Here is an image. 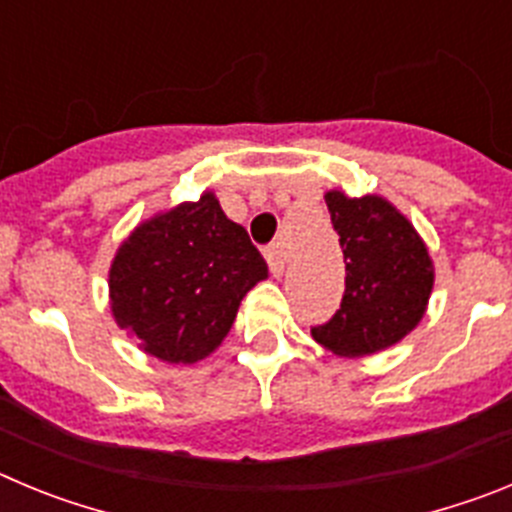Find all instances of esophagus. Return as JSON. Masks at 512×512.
<instances>
[{
	"instance_id": "34e87169",
	"label": "esophagus",
	"mask_w": 512,
	"mask_h": 512,
	"mask_svg": "<svg viewBox=\"0 0 512 512\" xmlns=\"http://www.w3.org/2000/svg\"><path fill=\"white\" fill-rule=\"evenodd\" d=\"M264 256H266V261H269V269H271V274H274V277H282L284 274V266H287V253H284V248L279 246H269L264 251Z\"/></svg>"
}]
</instances>
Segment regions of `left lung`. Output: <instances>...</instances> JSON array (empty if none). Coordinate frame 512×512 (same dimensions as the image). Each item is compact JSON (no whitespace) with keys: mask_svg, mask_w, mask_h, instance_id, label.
Instances as JSON below:
<instances>
[{"mask_svg":"<svg viewBox=\"0 0 512 512\" xmlns=\"http://www.w3.org/2000/svg\"><path fill=\"white\" fill-rule=\"evenodd\" d=\"M333 228L341 235L346 292L341 310L312 338L336 356L359 359L395 346L423 320L433 292L431 253L390 200L325 192Z\"/></svg>","mask_w":512,"mask_h":512,"instance_id":"1","label":"left lung"}]
</instances>
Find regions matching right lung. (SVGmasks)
<instances>
[{
    "label": "right lung",
    "instance_id": "right-lung-1",
    "mask_svg": "<svg viewBox=\"0 0 512 512\" xmlns=\"http://www.w3.org/2000/svg\"><path fill=\"white\" fill-rule=\"evenodd\" d=\"M266 277L246 228L202 192L148 217L120 243L110 266L112 318L148 356L194 364L223 343L246 292Z\"/></svg>",
    "mask_w": 512,
    "mask_h": 512
}]
</instances>
